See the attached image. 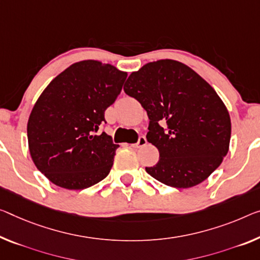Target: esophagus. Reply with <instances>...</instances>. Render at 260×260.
Here are the masks:
<instances>
[{"mask_svg": "<svg viewBox=\"0 0 260 260\" xmlns=\"http://www.w3.org/2000/svg\"><path fill=\"white\" fill-rule=\"evenodd\" d=\"M146 143H147V141H146V138L144 137V136H141V137H139V139H138V142L136 143V144H133V146L134 149H139V147H143V146H145L146 145Z\"/></svg>", "mask_w": 260, "mask_h": 260, "instance_id": "obj_1", "label": "esophagus"}]
</instances>
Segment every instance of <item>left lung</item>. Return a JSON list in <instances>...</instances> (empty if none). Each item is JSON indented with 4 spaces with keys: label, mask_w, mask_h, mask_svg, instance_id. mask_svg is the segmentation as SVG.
<instances>
[{
    "label": "left lung",
    "mask_w": 260,
    "mask_h": 260,
    "mask_svg": "<svg viewBox=\"0 0 260 260\" xmlns=\"http://www.w3.org/2000/svg\"><path fill=\"white\" fill-rule=\"evenodd\" d=\"M124 91L149 116L147 142L159 160L145 171L175 188L205 181L229 151L231 121L221 98L185 63L161 59L127 78Z\"/></svg>",
    "instance_id": "obj_1"
}]
</instances>
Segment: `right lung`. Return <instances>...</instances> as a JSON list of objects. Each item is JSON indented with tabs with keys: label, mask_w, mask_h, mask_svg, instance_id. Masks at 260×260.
Instances as JSON below:
<instances>
[{
	"label": "right lung",
	"mask_w": 260,
	"mask_h": 260,
	"mask_svg": "<svg viewBox=\"0 0 260 260\" xmlns=\"http://www.w3.org/2000/svg\"><path fill=\"white\" fill-rule=\"evenodd\" d=\"M126 72L110 63L82 60L61 72L35 103L27 142L37 169L59 187L85 189L103 180L118 147L98 133L115 102Z\"/></svg>",
	"instance_id": "right-lung-1"
}]
</instances>
